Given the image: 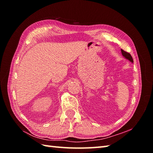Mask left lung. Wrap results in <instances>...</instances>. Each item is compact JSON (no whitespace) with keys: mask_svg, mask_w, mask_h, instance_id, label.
<instances>
[{"mask_svg":"<svg viewBox=\"0 0 153 153\" xmlns=\"http://www.w3.org/2000/svg\"><path fill=\"white\" fill-rule=\"evenodd\" d=\"M121 52H122V56H123V57H124V58H126V59L128 60L129 61H130L131 63H134V60H133V58H132V57H131L130 54L128 53H127V52L124 51L122 50V49H121Z\"/></svg>","mask_w":153,"mask_h":153,"instance_id":"1","label":"left lung"}]
</instances>
